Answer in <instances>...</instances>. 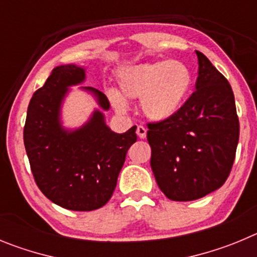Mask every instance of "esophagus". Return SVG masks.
<instances>
[{
	"mask_svg": "<svg viewBox=\"0 0 257 257\" xmlns=\"http://www.w3.org/2000/svg\"><path fill=\"white\" fill-rule=\"evenodd\" d=\"M137 136L140 138H146V134H147V129L145 128V126L143 125H138L137 126Z\"/></svg>",
	"mask_w": 257,
	"mask_h": 257,
	"instance_id": "34e87169",
	"label": "esophagus"
}]
</instances>
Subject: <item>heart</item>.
I'll list each match as a JSON object with an SVG mask.
<instances>
[{
	"label": "heart",
	"mask_w": 257,
	"mask_h": 257,
	"mask_svg": "<svg viewBox=\"0 0 257 257\" xmlns=\"http://www.w3.org/2000/svg\"><path fill=\"white\" fill-rule=\"evenodd\" d=\"M117 91L107 97L117 112L126 110V101L141 100V110L154 121L169 119L179 110L191 85V74L179 61H157L120 69Z\"/></svg>",
	"instance_id": "obj_1"
}]
</instances>
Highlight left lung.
I'll return each mask as SVG.
<instances>
[{
    "mask_svg": "<svg viewBox=\"0 0 257 257\" xmlns=\"http://www.w3.org/2000/svg\"><path fill=\"white\" fill-rule=\"evenodd\" d=\"M196 55V91L173 116L147 124L152 172L173 201L197 200L220 188L239 138L232 87L205 55Z\"/></svg>",
    "mask_w": 257,
    "mask_h": 257,
    "instance_id": "left-lung-1",
    "label": "left lung"
}]
</instances>
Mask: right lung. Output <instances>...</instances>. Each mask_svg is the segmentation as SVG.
Instances as JSON below:
<instances>
[{
    "label": "right lung",
    "mask_w": 257,
    "mask_h": 257,
    "mask_svg": "<svg viewBox=\"0 0 257 257\" xmlns=\"http://www.w3.org/2000/svg\"><path fill=\"white\" fill-rule=\"evenodd\" d=\"M84 78V69L74 64L55 68L43 87L34 92L24 125L25 151L37 186L48 200L74 211H92L108 202L126 152L137 141V126L115 133L98 110L82 128H62V100L69 87ZM83 89L96 96L102 110H108L102 92L92 87Z\"/></svg>",
    "instance_id": "right-lung-1"
}]
</instances>
